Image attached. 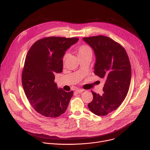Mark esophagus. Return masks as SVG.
I'll use <instances>...</instances> for the list:
<instances>
[{
  "mask_svg": "<svg viewBox=\"0 0 150 150\" xmlns=\"http://www.w3.org/2000/svg\"><path fill=\"white\" fill-rule=\"evenodd\" d=\"M84 90H82V89H77L76 90V91L77 92V93H82V92H83Z\"/></svg>",
  "mask_w": 150,
  "mask_h": 150,
  "instance_id": "34e87169",
  "label": "esophagus"
}]
</instances>
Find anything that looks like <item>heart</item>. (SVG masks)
<instances>
[{"instance_id": "b5f03b06", "label": "heart", "mask_w": 150, "mask_h": 150, "mask_svg": "<svg viewBox=\"0 0 150 150\" xmlns=\"http://www.w3.org/2000/svg\"><path fill=\"white\" fill-rule=\"evenodd\" d=\"M77 50H78V56H83V55L87 54H92V50H91V48L87 45H82V46H79ZM68 55V53H66L63 57L64 59H65L67 57Z\"/></svg>"}]
</instances>
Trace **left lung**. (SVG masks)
<instances>
[{
	"label": "left lung",
	"mask_w": 150,
	"mask_h": 150,
	"mask_svg": "<svg viewBox=\"0 0 150 150\" xmlns=\"http://www.w3.org/2000/svg\"><path fill=\"white\" fill-rule=\"evenodd\" d=\"M83 40L94 50V74L105 78L103 94L93 91L89 109L97 116H105L120 105L129 91L131 67L125 49L112 38L103 35L84 37Z\"/></svg>",
	"instance_id": "left-lung-1"
}]
</instances>
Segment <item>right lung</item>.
Returning a JSON list of instances; mask_svg holds the SVG:
<instances>
[{
    "label": "right lung",
    "mask_w": 150,
    "mask_h": 150,
    "mask_svg": "<svg viewBox=\"0 0 150 150\" xmlns=\"http://www.w3.org/2000/svg\"><path fill=\"white\" fill-rule=\"evenodd\" d=\"M78 38L50 37L37 41L27 54L22 74L23 87L33 108L48 117L65 112L74 92L58 88L54 74L63 69L65 52Z\"/></svg>",
    "instance_id": "right-lung-1"
}]
</instances>
